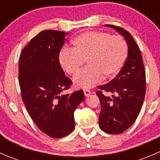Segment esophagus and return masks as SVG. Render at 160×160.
<instances>
[{"mask_svg":"<svg viewBox=\"0 0 160 160\" xmlns=\"http://www.w3.org/2000/svg\"><path fill=\"white\" fill-rule=\"evenodd\" d=\"M83 93H84V95H85V96H86V97H88V96H90V93H91V92H90L89 90H88V89H84V90H83Z\"/></svg>","mask_w":160,"mask_h":160,"instance_id":"1","label":"esophagus"}]
</instances>
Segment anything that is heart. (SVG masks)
Segmentation results:
<instances>
[{
    "mask_svg": "<svg viewBox=\"0 0 160 160\" xmlns=\"http://www.w3.org/2000/svg\"><path fill=\"white\" fill-rule=\"evenodd\" d=\"M72 48H63L58 56L62 69L69 75L81 70L85 60L88 67L73 79L77 88H91L103 80L115 78L127 60L128 47L122 35L90 31L72 39Z\"/></svg>",
    "mask_w": 160,
    "mask_h": 160,
    "instance_id": "b5f03b06",
    "label": "heart"
}]
</instances>
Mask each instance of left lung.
<instances>
[{"mask_svg":"<svg viewBox=\"0 0 160 160\" xmlns=\"http://www.w3.org/2000/svg\"><path fill=\"white\" fill-rule=\"evenodd\" d=\"M120 32L128 47L127 60L120 73L96 92L101 105L99 126L108 134H121L135 122L141 111L146 95V71L141 52L128 31L106 25ZM113 95L109 97L104 92Z\"/></svg>","mask_w":160,"mask_h":160,"instance_id":"obj_1","label":"left lung"}]
</instances>
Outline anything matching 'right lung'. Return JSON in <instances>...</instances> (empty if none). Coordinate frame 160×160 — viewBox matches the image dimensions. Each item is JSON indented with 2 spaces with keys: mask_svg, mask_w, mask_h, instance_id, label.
Masks as SVG:
<instances>
[{
  "mask_svg": "<svg viewBox=\"0 0 160 160\" xmlns=\"http://www.w3.org/2000/svg\"><path fill=\"white\" fill-rule=\"evenodd\" d=\"M67 34L56 30L39 32L24 47L19 59L22 101L36 126L54 138L73 131L74 111L84 100L83 90L63 93L72 83L58 61Z\"/></svg>",
  "mask_w": 160,
  "mask_h": 160,
  "instance_id": "right-lung-1",
  "label": "right lung"
}]
</instances>
